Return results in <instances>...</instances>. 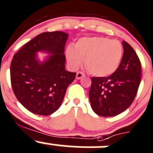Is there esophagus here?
Wrapping results in <instances>:
<instances>
[{"label":"esophagus","mask_w":153,"mask_h":153,"mask_svg":"<svg viewBox=\"0 0 153 153\" xmlns=\"http://www.w3.org/2000/svg\"><path fill=\"white\" fill-rule=\"evenodd\" d=\"M85 76V75H84V73H83L82 72H78L76 74V78L77 79H81V78H82L83 77Z\"/></svg>","instance_id":"obj_1"}]
</instances>
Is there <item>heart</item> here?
<instances>
[{
    "label": "heart",
    "mask_w": 153,
    "mask_h": 153,
    "mask_svg": "<svg viewBox=\"0 0 153 153\" xmlns=\"http://www.w3.org/2000/svg\"><path fill=\"white\" fill-rule=\"evenodd\" d=\"M66 58L73 69L79 67L84 60L89 72L99 77L108 76L120 66L123 48L119 41L101 36L84 37L78 39L75 48L69 46Z\"/></svg>",
    "instance_id": "obj_1"
}]
</instances>
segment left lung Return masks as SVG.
Returning <instances> with one entry per match:
<instances>
[{
  "mask_svg": "<svg viewBox=\"0 0 153 153\" xmlns=\"http://www.w3.org/2000/svg\"><path fill=\"white\" fill-rule=\"evenodd\" d=\"M123 55L120 66L108 77H92L89 91L91 108L102 117L123 112L134 101L141 78V64L137 54L123 41Z\"/></svg>",
  "mask_w": 153,
  "mask_h": 153,
  "instance_id": "8db88e82",
  "label": "left lung"
}]
</instances>
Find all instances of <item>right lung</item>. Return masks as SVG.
Instances as JSON below:
<instances>
[{"mask_svg":"<svg viewBox=\"0 0 153 153\" xmlns=\"http://www.w3.org/2000/svg\"><path fill=\"white\" fill-rule=\"evenodd\" d=\"M62 31L45 32L27 42L14 54L10 65L12 88L25 108L39 115H50L61 105L68 86L75 72L65 70V45L68 39ZM52 53L43 63L37 51Z\"/></svg>","mask_w":153,"mask_h":153,"instance_id":"add662e5","label":"right lung"}]
</instances>
